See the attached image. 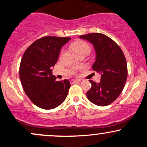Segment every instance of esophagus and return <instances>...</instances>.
I'll return each mask as SVG.
<instances>
[{
  "mask_svg": "<svg viewBox=\"0 0 147 147\" xmlns=\"http://www.w3.org/2000/svg\"><path fill=\"white\" fill-rule=\"evenodd\" d=\"M80 82L79 79H71L70 80V84H75V83H78V82Z\"/></svg>",
  "mask_w": 147,
  "mask_h": 147,
  "instance_id": "1",
  "label": "esophagus"
}]
</instances>
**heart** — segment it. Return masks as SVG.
Listing matches in <instances>:
<instances>
[{"label": "heart", "instance_id": "b5f03b06", "mask_svg": "<svg viewBox=\"0 0 147 147\" xmlns=\"http://www.w3.org/2000/svg\"><path fill=\"white\" fill-rule=\"evenodd\" d=\"M72 49H73L75 53L79 52H85L86 53H88L90 52V45L86 42L83 41H79L75 42L72 45Z\"/></svg>", "mask_w": 147, "mask_h": 147}]
</instances>
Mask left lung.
<instances>
[{
  "label": "left lung",
  "instance_id": "left-lung-1",
  "mask_svg": "<svg viewBox=\"0 0 147 147\" xmlns=\"http://www.w3.org/2000/svg\"><path fill=\"white\" fill-rule=\"evenodd\" d=\"M90 41L96 52L92 70L101 74L99 83L89 80L91 88L87 92L89 101L97 106L111 104L119 97L125 85L128 70L122 49L109 36L101 33L79 36Z\"/></svg>",
  "mask_w": 147,
  "mask_h": 147
}]
</instances>
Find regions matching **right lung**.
Instances as JSON below:
<instances>
[{
  "label": "right lung",
  "mask_w": 147,
  "mask_h": 147,
  "mask_svg": "<svg viewBox=\"0 0 147 147\" xmlns=\"http://www.w3.org/2000/svg\"><path fill=\"white\" fill-rule=\"evenodd\" d=\"M70 37L43 36L27 48L21 59L20 79L25 94L41 109H55L63 102L70 87L68 79L57 81L51 68Z\"/></svg>",
  "instance_id": "add662e5"
}]
</instances>
